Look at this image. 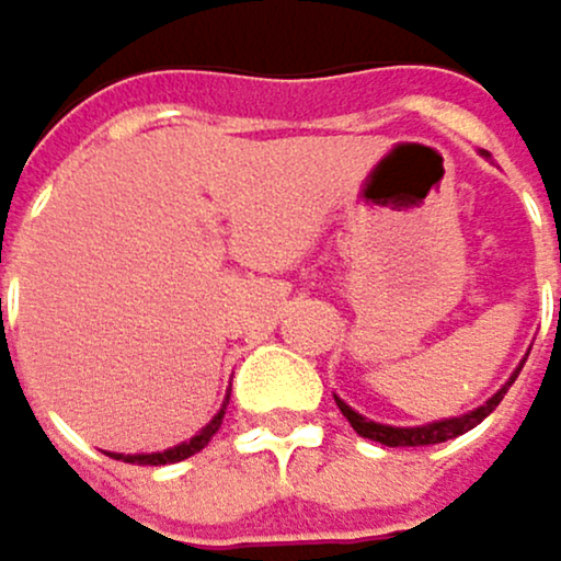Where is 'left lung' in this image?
Returning <instances> with one entry per match:
<instances>
[{
	"label": "left lung",
	"instance_id": "1",
	"mask_svg": "<svg viewBox=\"0 0 561 561\" xmlns=\"http://www.w3.org/2000/svg\"><path fill=\"white\" fill-rule=\"evenodd\" d=\"M522 364H525V360H522ZM518 371H522V367H518ZM518 371L511 375V381L518 378ZM511 381H507L497 394H491L488 402H483L480 409H473V412H467V415L439 419V422H430V425H412V430H398V425H381V422L364 419V415H357L347 402H341V398H336V405H341L344 419L354 425V433H357V436H364V439H375V443H381V446H436V443H446V439H456V436L470 433L473 425H480L483 419H488V415L501 405V398L507 394Z\"/></svg>",
	"mask_w": 561,
	"mask_h": 561
}]
</instances>
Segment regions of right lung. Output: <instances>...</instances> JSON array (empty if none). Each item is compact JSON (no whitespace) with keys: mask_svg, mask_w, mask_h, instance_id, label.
Returning <instances> with one entry per match:
<instances>
[{"mask_svg":"<svg viewBox=\"0 0 561 561\" xmlns=\"http://www.w3.org/2000/svg\"><path fill=\"white\" fill-rule=\"evenodd\" d=\"M220 419H225V409H220L204 430L190 439V443H180V446H173V449H163V453H136V456H122L118 453V460H125V463H139V467H163V463H180V460H186V456H194V453H201L210 439H214V433L220 430Z\"/></svg>","mask_w":561,"mask_h":561,"instance_id":"obj_1","label":"right lung"}]
</instances>
